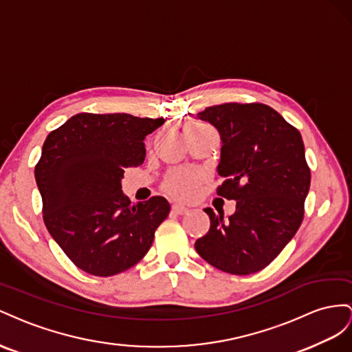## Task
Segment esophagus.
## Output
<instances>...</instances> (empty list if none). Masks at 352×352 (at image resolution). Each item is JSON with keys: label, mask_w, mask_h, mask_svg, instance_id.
<instances>
[{"label": "esophagus", "mask_w": 352, "mask_h": 352, "mask_svg": "<svg viewBox=\"0 0 352 352\" xmlns=\"http://www.w3.org/2000/svg\"><path fill=\"white\" fill-rule=\"evenodd\" d=\"M186 210H187V208H186L184 205H182V204H174V205H173V212L177 214V215L184 214Z\"/></svg>", "instance_id": "esophagus-1"}]
</instances>
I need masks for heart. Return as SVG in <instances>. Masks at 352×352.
<instances>
[{"label":"heart","mask_w":352,"mask_h":352,"mask_svg":"<svg viewBox=\"0 0 352 352\" xmlns=\"http://www.w3.org/2000/svg\"><path fill=\"white\" fill-rule=\"evenodd\" d=\"M202 124H188L187 128H197ZM199 187V177L193 170L188 169H174L165 177L164 188L168 193L177 197H188L192 196Z\"/></svg>","instance_id":"heart-1"}]
</instances>
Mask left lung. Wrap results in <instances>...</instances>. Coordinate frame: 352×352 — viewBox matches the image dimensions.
<instances>
[{"instance_id":"left-lung-1","label":"left lung","mask_w":352,"mask_h":352,"mask_svg":"<svg viewBox=\"0 0 352 352\" xmlns=\"http://www.w3.org/2000/svg\"><path fill=\"white\" fill-rule=\"evenodd\" d=\"M197 118L221 137L218 174L221 197L236 200L224 219L212 208L209 232L196 240L197 254L230 274L246 276L265 268L292 240L304 219L311 173L299 131L263 103H224Z\"/></svg>"}]
</instances>
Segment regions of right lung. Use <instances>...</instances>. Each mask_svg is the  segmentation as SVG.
<instances>
[{
    "label": "right lung",
    "instance_id": "1",
    "mask_svg": "<svg viewBox=\"0 0 352 352\" xmlns=\"http://www.w3.org/2000/svg\"><path fill=\"white\" fill-rule=\"evenodd\" d=\"M164 118L78 113L50 133L35 166L48 233L88 274L110 277L148 252L169 214L162 196L131 204L122 193L125 168L144 162V138Z\"/></svg>",
    "mask_w": 352,
    "mask_h": 352
}]
</instances>
